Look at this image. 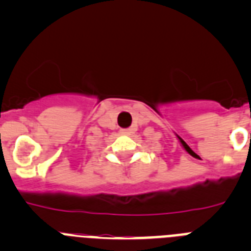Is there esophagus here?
Returning <instances> with one entry per match:
<instances>
[{
  "mask_svg": "<svg viewBox=\"0 0 251 251\" xmlns=\"http://www.w3.org/2000/svg\"><path fill=\"white\" fill-rule=\"evenodd\" d=\"M121 133L124 134V136H129L130 133H132V129H122Z\"/></svg>",
  "mask_w": 251,
  "mask_h": 251,
  "instance_id": "34e87169",
  "label": "esophagus"
}]
</instances>
